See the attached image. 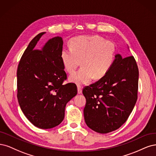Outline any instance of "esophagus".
Here are the masks:
<instances>
[{"instance_id": "1", "label": "esophagus", "mask_w": 156, "mask_h": 156, "mask_svg": "<svg viewBox=\"0 0 156 156\" xmlns=\"http://www.w3.org/2000/svg\"><path fill=\"white\" fill-rule=\"evenodd\" d=\"M77 88H78V93L81 94L82 93V87L80 86V85H78Z\"/></svg>"}]
</instances>
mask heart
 I'll use <instances>...</instances> for the list:
<instances>
[{"label":"heart","instance_id":"1","mask_svg":"<svg viewBox=\"0 0 156 156\" xmlns=\"http://www.w3.org/2000/svg\"><path fill=\"white\" fill-rule=\"evenodd\" d=\"M70 47L63 48L60 56L69 73H73L81 61L82 67L69 76L70 81L78 85L87 83L93 78H103L112 68L116 56L115 44L98 36L74 37Z\"/></svg>","mask_w":156,"mask_h":156}]
</instances>
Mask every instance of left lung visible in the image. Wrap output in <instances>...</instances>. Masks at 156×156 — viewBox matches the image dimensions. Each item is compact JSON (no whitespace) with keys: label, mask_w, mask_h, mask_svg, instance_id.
Returning a JSON list of instances; mask_svg holds the SVG:
<instances>
[{"label":"left lung","mask_w":156,"mask_h":156,"mask_svg":"<svg viewBox=\"0 0 156 156\" xmlns=\"http://www.w3.org/2000/svg\"><path fill=\"white\" fill-rule=\"evenodd\" d=\"M129 49V48L128 47ZM139 70L132 56L116 54L109 72L83 89L85 122L93 131L107 133L127 120L137 99Z\"/></svg>","instance_id":"1"}]
</instances>
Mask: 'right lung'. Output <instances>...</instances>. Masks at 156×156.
Masks as SVG:
<instances>
[{"mask_svg": "<svg viewBox=\"0 0 156 156\" xmlns=\"http://www.w3.org/2000/svg\"><path fill=\"white\" fill-rule=\"evenodd\" d=\"M45 32L30 42L18 66L17 98L30 122L41 129L57 126L65 117V109L77 94L76 84L63 85L67 74L61 59L62 37L50 39L37 50V43Z\"/></svg>", "mask_w": 156, "mask_h": 156, "instance_id": "1", "label": "right lung"}]
</instances>
